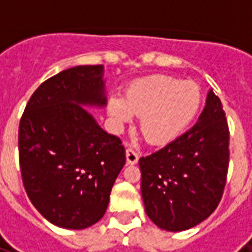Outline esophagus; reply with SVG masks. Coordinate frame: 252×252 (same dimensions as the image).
<instances>
[{
	"mask_svg": "<svg viewBox=\"0 0 252 252\" xmlns=\"http://www.w3.org/2000/svg\"><path fill=\"white\" fill-rule=\"evenodd\" d=\"M126 163L128 165H136L138 161V154L132 149H126Z\"/></svg>",
	"mask_w": 252,
	"mask_h": 252,
	"instance_id": "1",
	"label": "esophagus"
}]
</instances>
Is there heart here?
Wrapping results in <instances>:
<instances>
[{
  "label": "heart",
  "mask_w": 252,
  "mask_h": 252,
  "mask_svg": "<svg viewBox=\"0 0 252 252\" xmlns=\"http://www.w3.org/2000/svg\"><path fill=\"white\" fill-rule=\"evenodd\" d=\"M200 87L166 74H154L132 82L124 98L114 95L107 110L118 126L140 116V129L146 141L166 145L179 137L196 118L201 106Z\"/></svg>",
  "instance_id": "obj_1"
}]
</instances>
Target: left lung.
<instances>
[{"label":"left lung","instance_id":"left-lung-1","mask_svg":"<svg viewBox=\"0 0 252 252\" xmlns=\"http://www.w3.org/2000/svg\"><path fill=\"white\" fill-rule=\"evenodd\" d=\"M229 134L221 100L211 90L191 129L140 158L145 212L158 227L187 230L215 212L226 183Z\"/></svg>","mask_w":252,"mask_h":252}]
</instances>
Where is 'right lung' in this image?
<instances>
[{"label":"right lung","mask_w":252,"mask_h":252,"mask_svg":"<svg viewBox=\"0 0 252 252\" xmlns=\"http://www.w3.org/2000/svg\"><path fill=\"white\" fill-rule=\"evenodd\" d=\"M102 65L63 70L37 87L22 115L19 166L29 199L64 229H86L106 213L126 163L122 140L82 106H106Z\"/></svg>","instance_id":"obj_1"}]
</instances>
